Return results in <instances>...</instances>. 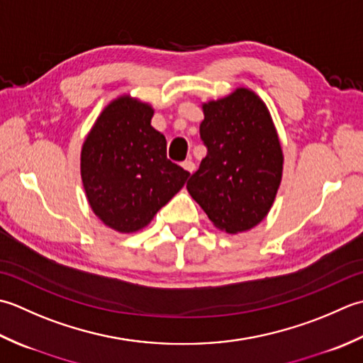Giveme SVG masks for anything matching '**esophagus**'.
I'll return each mask as SVG.
<instances>
[{
    "mask_svg": "<svg viewBox=\"0 0 363 363\" xmlns=\"http://www.w3.org/2000/svg\"><path fill=\"white\" fill-rule=\"evenodd\" d=\"M182 167L184 169V171H188V172H194V169H196V164H194V161L192 160H186V161H183L182 162Z\"/></svg>",
    "mask_w": 363,
    "mask_h": 363,
    "instance_id": "1",
    "label": "esophagus"
}]
</instances>
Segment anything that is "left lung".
<instances>
[{"instance_id": "1", "label": "left lung", "mask_w": 363, "mask_h": 363, "mask_svg": "<svg viewBox=\"0 0 363 363\" xmlns=\"http://www.w3.org/2000/svg\"><path fill=\"white\" fill-rule=\"evenodd\" d=\"M206 157L186 188L213 225L247 232L268 216L284 174V152L266 103L247 87L202 103Z\"/></svg>"}]
</instances>
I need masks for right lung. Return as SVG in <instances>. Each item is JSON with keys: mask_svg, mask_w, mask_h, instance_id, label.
<instances>
[{"mask_svg": "<svg viewBox=\"0 0 363 363\" xmlns=\"http://www.w3.org/2000/svg\"><path fill=\"white\" fill-rule=\"evenodd\" d=\"M150 103L122 94L103 108L81 147V180L95 216L119 233L152 223L189 172L166 157Z\"/></svg>", "mask_w": 363, "mask_h": 363, "instance_id": "right-lung-1", "label": "right lung"}]
</instances>
